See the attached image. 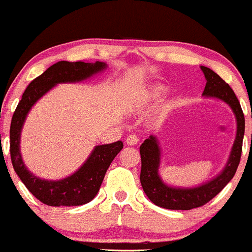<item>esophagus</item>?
Instances as JSON below:
<instances>
[{
    "label": "esophagus",
    "mask_w": 252,
    "mask_h": 252,
    "mask_svg": "<svg viewBox=\"0 0 252 252\" xmlns=\"http://www.w3.org/2000/svg\"><path fill=\"white\" fill-rule=\"evenodd\" d=\"M126 142L128 146H135V144H137L138 142V137L136 135H129L128 137H126Z\"/></svg>",
    "instance_id": "34e87169"
}]
</instances>
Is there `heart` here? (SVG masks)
Segmentation results:
<instances>
[{"label":"heart","mask_w":252,"mask_h":252,"mask_svg":"<svg viewBox=\"0 0 252 252\" xmlns=\"http://www.w3.org/2000/svg\"><path fill=\"white\" fill-rule=\"evenodd\" d=\"M166 91H167L166 86L161 85V84H158V85H154L149 90L147 97L150 98V99H158V98H161L164 94H166Z\"/></svg>","instance_id":"b5f03b06"}]
</instances>
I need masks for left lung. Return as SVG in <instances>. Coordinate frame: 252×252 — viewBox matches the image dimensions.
I'll return each instance as SVG.
<instances>
[{
    "instance_id": "1",
    "label": "left lung",
    "mask_w": 252,
    "mask_h": 252,
    "mask_svg": "<svg viewBox=\"0 0 252 252\" xmlns=\"http://www.w3.org/2000/svg\"><path fill=\"white\" fill-rule=\"evenodd\" d=\"M206 78V86L204 90L205 97L218 98L230 105L237 120V135L230 158L225 168L217 178L201 186L193 189H176L167 186L158 175L160 166V147L155 136H150L140 147L141 154V175L142 189L150 201L158 206L168 210H192L200 207L218 194L230 182L238 168L242 155L243 137H244L245 120L243 110L233 90L211 68L201 66Z\"/></svg>"
}]
</instances>
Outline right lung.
Wrapping results in <instances>:
<instances>
[{
  "mask_svg": "<svg viewBox=\"0 0 252 252\" xmlns=\"http://www.w3.org/2000/svg\"><path fill=\"white\" fill-rule=\"evenodd\" d=\"M105 68L106 63L102 62L54 63L41 76L32 80L17 104L10 124L11 163L27 189L42 204L48 206H79L91 201L99 190L112 160L122 150L123 143L117 141L94 147L85 163L76 173L63 180H42L27 169L20 153V136L26 117L32 106L57 84L82 82Z\"/></svg>",
  "mask_w": 252,
  "mask_h": 252,
  "instance_id": "1",
  "label": "right lung"
}]
</instances>
